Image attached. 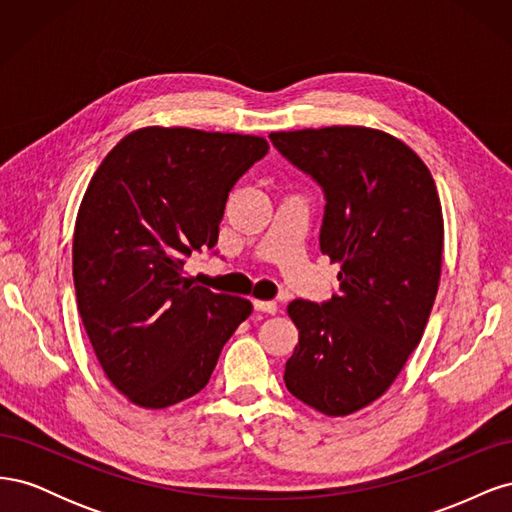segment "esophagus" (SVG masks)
Wrapping results in <instances>:
<instances>
[{"label": "esophagus", "instance_id": "34e87169", "mask_svg": "<svg viewBox=\"0 0 512 512\" xmlns=\"http://www.w3.org/2000/svg\"><path fill=\"white\" fill-rule=\"evenodd\" d=\"M254 309H256V312H262V314H277V309H280V307H277V303L275 301H254Z\"/></svg>", "mask_w": 512, "mask_h": 512}]
</instances>
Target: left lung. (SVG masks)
<instances>
[{
	"instance_id": "left-lung-1",
	"label": "left lung",
	"mask_w": 512,
	"mask_h": 512,
	"mask_svg": "<svg viewBox=\"0 0 512 512\" xmlns=\"http://www.w3.org/2000/svg\"><path fill=\"white\" fill-rule=\"evenodd\" d=\"M324 190L320 252L339 262L327 303L297 299L299 344L286 389L327 416L374 404L418 346L436 301L444 220L427 164L399 138L363 126L269 134Z\"/></svg>"
}]
</instances>
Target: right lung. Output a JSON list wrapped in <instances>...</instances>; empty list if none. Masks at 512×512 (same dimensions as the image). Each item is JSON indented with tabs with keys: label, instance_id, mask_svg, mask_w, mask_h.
Listing matches in <instances>:
<instances>
[{
	"label": "right lung",
	"instance_id": "right-lung-1",
	"mask_svg": "<svg viewBox=\"0 0 512 512\" xmlns=\"http://www.w3.org/2000/svg\"><path fill=\"white\" fill-rule=\"evenodd\" d=\"M267 138L149 126L108 151L81 200L72 273L106 378L162 410L207 386L252 303L194 286L185 258L218 243L228 192L267 156Z\"/></svg>",
	"mask_w": 512,
	"mask_h": 512
}]
</instances>
